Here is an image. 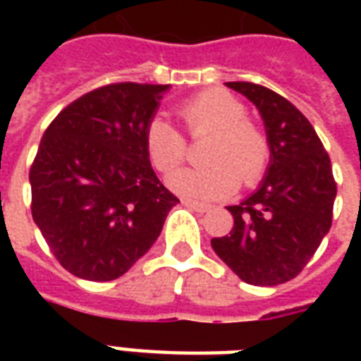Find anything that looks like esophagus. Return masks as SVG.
Wrapping results in <instances>:
<instances>
[{"label": "esophagus", "mask_w": 361, "mask_h": 361, "mask_svg": "<svg viewBox=\"0 0 361 361\" xmlns=\"http://www.w3.org/2000/svg\"><path fill=\"white\" fill-rule=\"evenodd\" d=\"M181 203L185 204V207H189V209H193V211L197 212H207L209 209H211V204L203 203V201H195V199H181Z\"/></svg>", "instance_id": "obj_1"}]
</instances>
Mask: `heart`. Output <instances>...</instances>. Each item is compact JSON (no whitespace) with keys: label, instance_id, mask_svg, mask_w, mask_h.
Wrapping results in <instances>:
<instances>
[{"label":"heart","instance_id":"b5f03b06","mask_svg":"<svg viewBox=\"0 0 361 361\" xmlns=\"http://www.w3.org/2000/svg\"><path fill=\"white\" fill-rule=\"evenodd\" d=\"M178 118L191 137L211 141L203 154L204 168L180 170L170 185L183 195L214 199L232 193L242 180L253 185L265 173L271 147L267 135L245 119V106L224 90H204L178 106ZM145 152L154 170L173 172L185 160L183 135L166 119L154 118L145 129Z\"/></svg>","mask_w":361,"mask_h":361}]
</instances>
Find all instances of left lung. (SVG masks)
Wrapping results in <instances>:
<instances>
[{
	"instance_id": "left-lung-1",
	"label": "left lung",
	"mask_w": 361,
	"mask_h": 361,
	"mask_svg": "<svg viewBox=\"0 0 361 361\" xmlns=\"http://www.w3.org/2000/svg\"><path fill=\"white\" fill-rule=\"evenodd\" d=\"M226 87L257 106L271 162L257 191L226 207L234 228L211 245L243 282L279 286L302 272L331 230L333 166L313 126L284 96L255 82Z\"/></svg>"
}]
</instances>
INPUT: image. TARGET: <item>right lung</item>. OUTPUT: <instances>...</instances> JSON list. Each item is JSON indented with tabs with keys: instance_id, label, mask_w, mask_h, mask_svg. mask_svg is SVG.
Masks as SVG:
<instances>
[{
	"instance_id": "1",
	"label": "right lung",
	"mask_w": 361,
	"mask_h": 361,
	"mask_svg": "<svg viewBox=\"0 0 361 361\" xmlns=\"http://www.w3.org/2000/svg\"><path fill=\"white\" fill-rule=\"evenodd\" d=\"M168 85L114 82L59 111L30 166L32 219L59 265L108 282L152 247L180 199L160 183L145 129Z\"/></svg>"
}]
</instances>
